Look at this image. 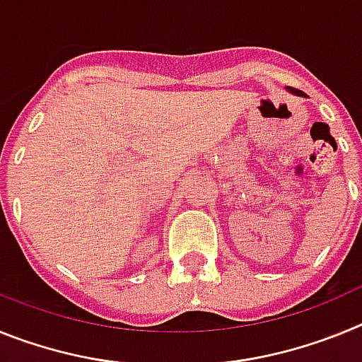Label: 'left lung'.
Returning a JSON list of instances; mask_svg holds the SVG:
<instances>
[{
  "instance_id": "8db88e82",
  "label": "left lung",
  "mask_w": 362,
  "mask_h": 362,
  "mask_svg": "<svg viewBox=\"0 0 362 362\" xmlns=\"http://www.w3.org/2000/svg\"><path fill=\"white\" fill-rule=\"evenodd\" d=\"M286 90H288L290 94H293V95H305L300 90H296V88H290V86H286Z\"/></svg>"
}]
</instances>
